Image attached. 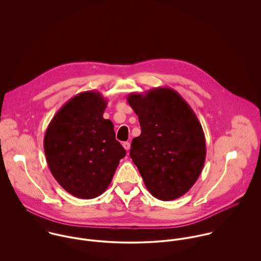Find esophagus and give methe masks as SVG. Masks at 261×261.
Segmentation results:
<instances>
[{"label": "esophagus", "mask_w": 261, "mask_h": 261, "mask_svg": "<svg viewBox=\"0 0 261 261\" xmlns=\"http://www.w3.org/2000/svg\"><path fill=\"white\" fill-rule=\"evenodd\" d=\"M122 146H123V148L125 150H128V149H130V144L128 143V142H124L123 144H122Z\"/></svg>", "instance_id": "obj_1"}]
</instances>
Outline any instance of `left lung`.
Returning a JSON list of instances; mask_svg holds the SVG:
<instances>
[{
    "label": "left lung",
    "mask_w": 261,
    "mask_h": 261,
    "mask_svg": "<svg viewBox=\"0 0 261 261\" xmlns=\"http://www.w3.org/2000/svg\"><path fill=\"white\" fill-rule=\"evenodd\" d=\"M127 102L142 128L129 155L145 185L159 200L180 198L196 183L205 163L206 141L197 115L168 87L130 93Z\"/></svg>",
    "instance_id": "left-lung-1"
}]
</instances>
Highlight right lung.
<instances>
[{
  "instance_id": "1",
  "label": "right lung",
  "mask_w": 261,
  "mask_h": 261,
  "mask_svg": "<svg viewBox=\"0 0 261 261\" xmlns=\"http://www.w3.org/2000/svg\"><path fill=\"white\" fill-rule=\"evenodd\" d=\"M107 105L97 91L81 92L57 112L45 133L44 151L51 174L80 199L101 195L126 153L115 140L113 123L102 116Z\"/></svg>"
}]
</instances>
